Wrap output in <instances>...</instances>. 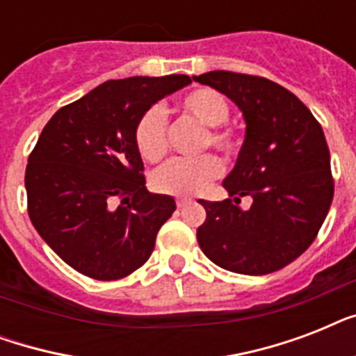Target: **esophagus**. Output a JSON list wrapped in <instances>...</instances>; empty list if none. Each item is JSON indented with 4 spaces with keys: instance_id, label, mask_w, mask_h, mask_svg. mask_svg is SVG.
Masks as SVG:
<instances>
[{
    "instance_id": "1",
    "label": "esophagus",
    "mask_w": 356,
    "mask_h": 356,
    "mask_svg": "<svg viewBox=\"0 0 356 356\" xmlns=\"http://www.w3.org/2000/svg\"><path fill=\"white\" fill-rule=\"evenodd\" d=\"M175 203H177L179 209H183V207L190 205V203H192V200H188V197H177V201H175Z\"/></svg>"
}]
</instances>
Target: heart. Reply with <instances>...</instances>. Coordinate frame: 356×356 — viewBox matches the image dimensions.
Listing matches in <instances>:
<instances>
[{"label":"heart","instance_id":"obj_1","mask_svg":"<svg viewBox=\"0 0 356 356\" xmlns=\"http://www.w3.org/2000/svg\"><path fill=\"white\" fill-rule=\"evenodd\" d=\"M181 111L194 118L201 125L209 127L203 136V149L212 145L225 155H234L238 149V134L233 129L222 127L227 122L231 108L227 99L211 88H197L188 92L181 99ZM134 142L142 159L147 162L162 161L168 153V123L166 114L161 107L147 108L134 129ZM223 166L214 155L200 159H175L156 170L153 175V186L159 192L170 195L201 194L211 181L222 175Z\"/></svg>","mask_w":356,"mask_h":356}]
</instances>
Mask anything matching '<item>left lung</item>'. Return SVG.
Here are the masks:
<instances>
[{"instance_id":"1","label":"left lung","mask_w":356,"mask_h":356,"mask_svg":"<svg viewBox=\"0 0 356 356\" xmlns=\"http://www.w3.org/2000/svg\"><path fill=\"white\" fill-rule=\"evenodd\" d=\"M194 81L222 92L245 120L229 200L203 201L201 251L223 270L266 275L305 253L331 209L334 183L325 134L309 108L284 86L257 75L207 72ZM251 195L249 209L239 197Z\"/></svg>"}]
</instances>
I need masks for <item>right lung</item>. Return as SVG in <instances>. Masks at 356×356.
Wrapping results in <instances>:
<instances>
[{"mask_svg": "<svg viewBox=\"0 0 356 356\" xmlns=\"http://www.w3.org/2000/svg\"><path fill=\"white\" fill-rule=\"evenodd\" d=\"M190 83L188 75L107 81L46 123L25 170L27 212L83 275L116 281L153 253L175 201L145 188L134 129L151 105Z\"/></svg>", "mask_w": 356, "mask_h": 356, "instance_id": "right-lung-1", "label": "right lung"}]
</instances>
